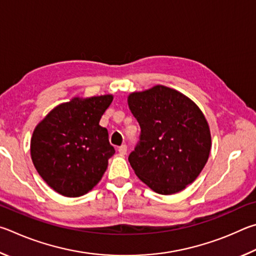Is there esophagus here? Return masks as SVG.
<instances>
[{
    "label": "esophagus",
    "mask_w": 256,
    "mask_h": 256,
    "mask_svg": "<svg viewBox=\"0 0 256 256\" xmlns=\"http://www.w3.org/2000/svg\"><path fill=\"white\" fill-rule=\"evenodd\" d=\"M118 152L121 155L127 154V145L124 144V145H121L120 147H118Z\"/></svg>",
    "instance_id": "obj_1"
}]
</instances>
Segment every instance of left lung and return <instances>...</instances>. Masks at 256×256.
<instances>
[{"mask_svg": "<svg viewBox=\"0 0 256 256\" xmlns=\"http://www.w3.org/2000/svg\"><path fill=\"white\" fill-rule=\"evenodd\" d=\"M140 126L128 160L136 176L160 194H174L194 182L207 163L212 135L202 111L184 94L156 85L128 96Z\"/></svg>", "mask_w": 256, "mask_h": 256, "instance_id": "8db88e82", "label": "left lung"}]
</instances>
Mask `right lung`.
<instances>
[{
	"label": "right lung",
	"mask_w": 256,
	"mask_h": 256,
	"mask_svg": "<svg viewBox=\"0 0 256 256\" xmlns=\"http://www.w3.org/2000/svg\"><path fill=\"white\" fill-rule=\"evenodd\" d=\"M112 100L111 94L73 98L54 108L34 128L31 160L39 176L60 194H86L102 178L114 148L106 128L98 122Z\"/></svg>",
	"instance_id": "add662e5"
}]
</instances>
